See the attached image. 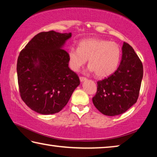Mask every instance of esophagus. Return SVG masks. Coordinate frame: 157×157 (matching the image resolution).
I'll list each match as a JSON object with an SVG mask.
<instances>
[{
  "mask_svg": "<svg viewBox=\"0 0 157 157\" xmlns=\"http://www.w3.org/2000/svg\"><path fill=\"white\" fill-rule=\"evenodd\" d=\"M86 79H86V78H84V77H79V80H80L81 82L86 81Z\"/></svg>",
  "mask_w": 157,
  "mask_h": 157,
  "instance_id": "obj_1",
  "label": "esophagus"
}]
</instances>
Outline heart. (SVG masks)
Returning <instances> with one entry per match:
<instances>
[{
	"label": "heart",
	"mask_w": 157,
	"mask_h": 157,
	"mask_svg": "<svg viewBox=\"0 0 157 157\" xmlns=\"http://www.w3.org/2000/svg\"><path fill=\"white\" fill-rule=\"evenodd\" d=\"M118 44L105 39L91 38L79 42L78 48L71 47L68 51V63L73 71H79L89 62L88 69L98 78H106L115 72L121 59Z\"/></svg>",
	"instance_id": "1"
}]
</instances>
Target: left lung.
<instances>
[{
  "mask_svg": "<svg viewBox=\"0 0 157 157\" xmlns=\"http://www.w3.org/2000/svg\"><path fill=\"white\" fill-rule=\"evenodd\" d=\"M120 66L112 75L98 81L93 103L106 116L125 112L136 102L143 75L141 61L133 48L124 42Z\"/></svg>",
  "mask_w": 157,
  "mask_h": 157,
  "instance_id": "obj_1",
  "label": "left lung"
}]
</instances>
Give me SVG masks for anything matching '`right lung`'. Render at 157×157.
Listing matches in <instances>:
<instances>
[{"label": "right lung", "instance_id": "add662e5", "mask_svg": "<svg viewBox=\"0 0 157 157\" xmlns=\"http://www.w3.org/2000/svg\"><path fill=\"white\" fill-rule=\"evenodd\" d=\"M72 34L42 32L21 50L17 60V77L21 99L36 112H59L80 82L68 67L63 48Z\"/></svg>", "mask_w": 157, "mask_h": 157}]
</instances>
